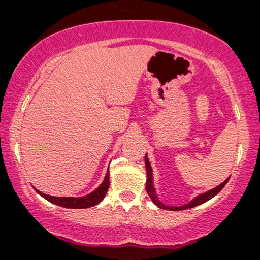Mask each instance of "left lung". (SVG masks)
<instances>
[{"instance_id":"1","label":"left lung","mask_w":260,"mask_h":260,"mask_svg":"<svg viewBox=\"0 0 260 260\" xmlns=\"http://www.w3.org/2000/svg\"><path fill=\"white\" fill-rule=\"evenodd\" d=\"M145 167H147V186H145V189H147L148 194L150 195L151 200L154 201V204H156L158 206L159 208H163V209H170V211H182V209H188V208H193L195 207V206H199L201 204H204V202L208 201L209 199H212L213 197H215L216 194L219 193L220 190L222 189L223 187H225V184L227 183V181H229V179H227L225 182H222L220 186L215 187L214 189L209 190L207 191V193H204L201 195H199L198 198H195L193 201H190L189 204L188 205H184V206H181V207H169V206H165L163 204H161L159 202V200L157 199V197H156L155 194V190H154V186H152V174H151V167H150V163H149L148 161V157L145 156Z\"/></svg>"}]
</instances>
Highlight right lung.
Returning a JSON list of instances; mask_svg holds the SVG:
<instances>
[{
  "instance_id": "1",
  "label": "right lung",
  "mask_w": 260,
  "mask_h": 260,
  "mask_svg": "<svg viewBox=\"0 0 260 260\" xmlns=\"http://www.w3.org/2000/svg\"><path fill=\"white\" fill-rule=\"evenodd\" d=\"M109 172L106 173V176L103 183L99 186L98 189L92 191L91 194L86 195L84 198H56V197H51V195H46L41 191L37 190L39 194L41 195L42 198H45L46 200H48L52 204H55L58 206H61V207L66 208H88L92 207V206H95L99 204L103 199H104L106 191L109 189Z\"/></svg>"
}]
</instances>
